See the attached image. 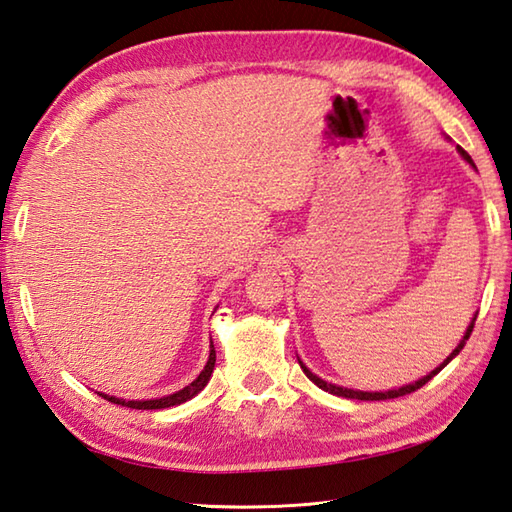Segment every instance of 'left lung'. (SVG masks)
<instances>
[{
	"label": "left lung",
	"instance_id": "8db88e82",
	"mask_svg": "<svg viewBox=\"0 0 512 512\" xmlns=\"http://www.w3.org/2000/svg\"><path fill=\"white\" fill-rule=\"evenodd\" d=\"M458 154L469 162V165L475 169V162L471 160V156L466 154V151L462 149V147H458ZM475 319H477V314H473V319H471V323H469V328H466V332H464V336H462V341L455 345V350L444 358V361L436 367V369H431V372L427 374V376H422V378H418L416 383H409V385H402V387H398V389H387V391H361V389H347V387H341V385H334V383H328V380H323V378H319L317 374H312L310 369L306 367V363L301 361V358L297 356V361H299V365H301V369H303V374H306L314 385H317L319 389H323V391H328V394H334V396H341V398H356V400H389V398H398V396H407V394H411V391H416V389H420L422 385H427L429 380L436 376L438 372H442L444 367H447L455 356H458L460 352H462V347L466 345V341H469V336H471V332H473V325H475Z\"/></svg>",
	"mask_w": 512,
	"mask_h": 512
}]
</instances>
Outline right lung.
Wrapping results in <instances>:
<instances>
[{
	"label": "right lung",
	"mask_w": 512,
	"mask_h": 512,
	"mask_svg": "<svg viewBox=\"0 0 512 512\" xmlns=\"http://www.w3.org/2000/svg\"><path fill=\"white\" fill-rule=\"evenodd\" d=\"M213 367H215V347H213V341H211L209 361H206L200 376L195 378L193 383H189L187 387H182L180 391H176V394H169V396H162V398H151V400H125V398H116V396H110V394H103V391H99V396L114 402V405H123V407H129V409H167V407H176V405H182V402H187L193 396L200 394V391L206 387V383H209V380H211Z\"/></svg>",
	"instance_id": "add662e5"
}]
</instances>
